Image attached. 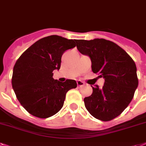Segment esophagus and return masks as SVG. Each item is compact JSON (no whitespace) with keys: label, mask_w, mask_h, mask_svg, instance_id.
Masks as SVG:
<instances>
[{"label":"esophagus","mask_w":146,"mask_h":146,"mask_svg":"<svg viewBox=\"0 0 146 146\" xmlns=\"http://www.w3.org/2000/svg\"><path fill=\"white\" fill-rule=\"evenodd\" d=\"M76 83L77 85H78V87H81V86H83L85 85V83L82 81H81V80H78Z\"/></svg>","instance_id":"1"}]
</instances>
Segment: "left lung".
Returning a JSON list of instances; mask_svg holds the SVG:
<instances>
[{
	"label": "left lung",
	"mask_w": 146,
	"mask_h": 146,
	"mask_svg": "<svg viewBox=\"0 0 146 146\" xmlns=\"http://www.w3.org/2000/svg\"><path fill=\"white\" fill-rule=\"evenodd\" d=\"M76 42L79 52L90 57L92 71L105 80L102 88L92 86V95L84 98L85 108L97 119L112 120L133 98L138 86L136 64L123 48L110 40H76Z\"/></svg>",
	"instance_id": "left-lung-1"
}]
</instances>
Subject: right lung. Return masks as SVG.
I'll list each match as a JSON object with an SVG mask.
<instances>
[{
  "instance_id": "right-lung-1",
  "label": "right lung",
  "mask_w": 146,
  "mask_h": 146,
  "mask_svg": "<svg viewBox=\"0 0 146 146\" xmlns=\"http://www.w3.org/2000/svg\"><path fill=\"white\" fill-rule=\"evenodd\" d=\"M76 40L58 35L40 39L24 52L13 67L12 85L16 98L32 115L46 118L59 112L66 94L76 82H61L53 79V70L61 67L65 51L76 46Z\"/></svg>"
}]
</instances>
